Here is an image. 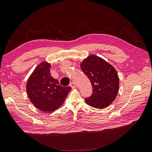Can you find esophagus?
<instances>
[{
	"label": "esophagus",
	"mask_w": 152,
	"mask_h": 152,
	"mask_svg": "<svg viewBox=\"0 0 152 152\" xmlns=\"http://www.w3.org/2000/svg\"><path fill=\"white\" fill-rule=\"evenodd\" d=\"M70 86L72 88H75V87H76V85H75L74 82H71V83L70 84Z\"/></svg>",
	"instance_id": "esophagus-1"
}]
</instances>
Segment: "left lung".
<instances>
[{"label": "left lung", "mask_w": 152, "mask_h": 152, "mask_svg": "<svg viewBox=\"0 0 152 152\" xmlns=\"http://www.w3.org/2000/svg\"><path fill=\"white\" fill-rule=\"evenodd\" d=\"M82 71L89 78L93 93L85 99L92 107L102 109L115 99L119 89V79L115 69L96 55H91L80 64Z\"/></svg>", "instance_id": "obj_1"}]
</instances>
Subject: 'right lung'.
I'll return each mask as SVG.
<instances>
[{"instance_id": "1", "label": "right lung", "mask_w": 152, "mask_h": 152, "mask_svg": "<svg viewBox=\"0 0 152 152\" xmlns=\"http://www.w3.org/2000/svg\"><path fill=\"white\" fill-rule=\"evenodd\" d=\"M50 63L43 61L35 68L26 83V92L31 102L43 112H52L65 102L71 87H63L53 78Z\"/></svg>"}]
</instances>
